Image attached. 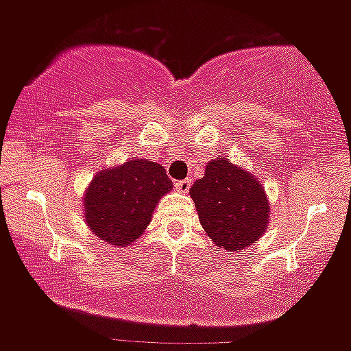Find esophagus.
<instances>
[{"label":"esophagus","mask_w":351,"mask_h":351,"mask_svg":"<svg viewBox=\"0 0 351 351\" xmlns=\"http://www.w3.org/2000/svg\"><path fill=\"white\" fill-rule=\"evenodd\" d=\"M192 185V180L191 178H185V180H178V182H175V186H176V191L178 192H189V189H191Z\"/></svg>","instance_id":"1"}]
</instances>
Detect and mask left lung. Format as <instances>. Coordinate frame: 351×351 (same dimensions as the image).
<instances>
[{
  "instance_id": "8db88e82",
  "label": "left lung",
  "mask_w": 351,
  "mask_h": 351,
  "mask_svg": "<svg viewBox=\"0 0 351 351\" xmlns=\"http://www.w3.org/2000/svg\"><path fill=\"white\" fill-rule=\"evenodd\" d=\"M199 221L227 253L253 245L268 227L270 202L258 178L230 160L211 159L204 176L191 186Z\"/></svg>"
}]
</instances>
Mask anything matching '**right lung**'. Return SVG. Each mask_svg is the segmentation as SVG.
<instances>
[{
    "label": "right lung",
    "instance_id": "right-lung-1",
    "mask_svg": "<svg viewBox=\"0 0 351 351\" xmlns=\"http://www.w3.org/2000/svg\"><path fill=\"white\" fill-rule=\"evenodd\" d=\"M171 189L165 168L152 160L101 169L84 192V221L104 242L126 247L149 227L157 202Z\"/></svg>",
    "mask_w": 351,
    "mask_h": 351
}]
</instances>
